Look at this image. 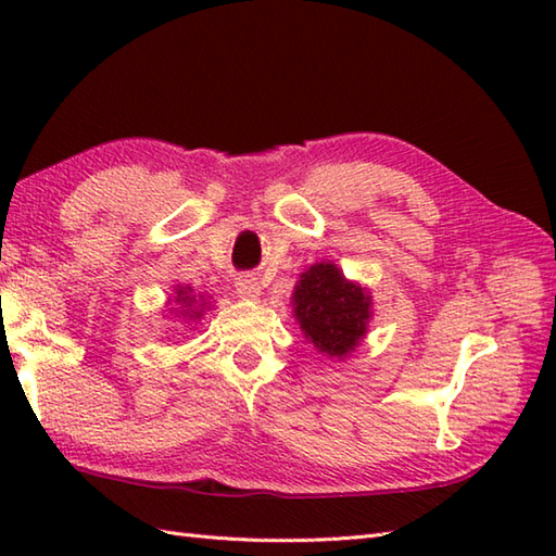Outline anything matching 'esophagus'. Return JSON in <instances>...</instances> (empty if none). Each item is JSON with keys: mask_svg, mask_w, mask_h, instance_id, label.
<instances>
[{"mask_svg": "<svg viewBox=\"0 0 556 556\" xmlns=\"http://www.w3.org/2000/svg\"><path fill=\"white\" fill-rule=\"evenodd\" d=\"M236 293L245 301H255L260 296V285L253 275H243L236 279Z\"/></svg>", "mask_w": 556, "mask_h": 556, "instance_id": "34e87169", "label": "esophagus"}]
</instances>
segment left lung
Listing matches in <instances>:
<instances>
[{"label": "left lung", "mask_w": 556, "mask_h": 556, "mask_svg": "<svg viewBox=\"0 0 556 556\" xmlns=\"http://www.w3.org/2000/svg\"><path fill=\"white\" fill-rule=\"evenodd\" d=\"M293 317L303 337L329 358H346L368 332L372 299L334 263H315L293 289Z\"/></svg>", "instance_id": "8db88e82"}]
</instances>
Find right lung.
<instances>
[{"mask_svg": "<svg viewBox=\"0 0 556 556\" xmlns=\"http://www.w3.org/2000/svg\"><path fill=\"white\" fill-rule=\"evenodd\" d=\"M174 301L179 303L181 308H184V311H179V315H181V317H188V320H198V317L203 315L205 303H200V311L195 308V303L203 301V296H200V293L195 296L191 287H176V289H174Z\"/></svg>", "mask_w": 556, "mask_h": 556, "instance_id": "1", "label": "right lung"}]
</instances>
